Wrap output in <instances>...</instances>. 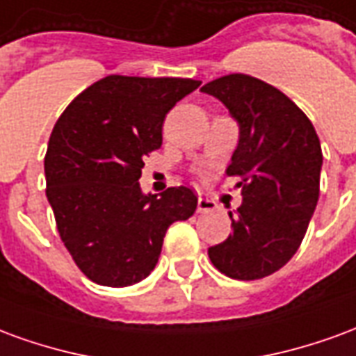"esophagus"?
<instances>
[{"instance_id":"1","label":"esophagus","mask_w":356,"mask_h":356,"mask_svg":"<svg viewBox=\"0 0 356 356\" xmlns=\"http://www.w3.org/2000/svg\"><path fill=\"white\" fill-rule=\"evenodd\" d=\"M211 209H216V202L200 196V198H198V211H200V213H206V211H211Z\"/></svg>"}]
</instances>
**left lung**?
Returning <instances> with one entry per match:
<instances>
[{
  "label": "left lung",
  "mask_w": 356,
  "mask_h": 356,
  "mask_svg": "<svg viewBox=\"0 0 356 356\" xmlns=\"http://www.w3.org/2000/svg\"><path fill=\"white\" fill-rule=\"evenodd\" d=\"M200 91L238 124L227 173L242 179V204L229 211L232 232L208 255L223 275L257 280L290 261L305 236L318 202L321 140L296 102L257 78L229 74Z\"/></svg>",
  "instance_id": "8db88e82"
}]
</instances>
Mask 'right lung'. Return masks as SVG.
I'll list each match as a JSON object with an SVG mask.
<instances>
[{
    "mask_svg": "<svg viewBox=\"0 0 356 356\" xmlns=\"http://www.w3.org/2000/svg\"><path fill=\"white\" fill-rule=\"evenodd\" d=\"M200 81L106 76L58 118L45 154V181L58 234L89 280L124 288L147 278L171 223L193 216L188 186L140 191L145 156L162 147L165 114Z\"/></svg>",
    "mask_w": 356,
    "mask_h": 356,
    "instance_id": "1",
    "label": "right lung"
}]
</instances>
